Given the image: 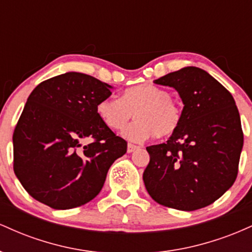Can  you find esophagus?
Returning <instances> with one entry per match:
<instances>
[{"label": "esophagus", "instance_id": "esophagus-1", "mask_svg": "<svg viewBox=\"0 0 252 252\" xmlns=\"http://www.w3.org/2000/svg\"><path fill=\"white\" fill-rule=\"evenodd\" d=\"M138 148H140V147L136 146V144H134V143H128V153L135 152V150L138 149Z\"/></svg>", "mask_w": 252, "mask_h": 252}]
</instances>
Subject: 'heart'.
Masks as SVG:
<instances>
[{"label": "heart", "instance_id": "1", "mask_svg": "<svg viewBox=\"0 0 252 252\" xmlns=\"http://www.w3.org/2000/svg\"><path fill=\"white\" fill-rule=\"evenodd\" d=\"M100 121L112 130L123 129L132 116L137 120L123 131L132 141H143L154 135L168 137L182 122V110L164 90L149 84L130 86L121 99L104 98L96 105Z\"/></svg>", "mask_w": 252, "mask_h": 252}]
</instances>
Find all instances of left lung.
Listing matches in <instances>:
<instances>
[{
    "instance_id": "left-lung-1",
    "label": "left lung",
    "mask_w": 252,
    "mask_h": 252,
    "mask_svg": "<svg viewBox=\"0 0 252 252\" xmlns=\"http://www.w3.org/2000/svg\"><path fill=\"white\" fill-rule=\"evenodd\" d=\"M174 88L184 110L166 143L147 147L143 173L149 195L163 206L194 211L215 202L238 174L243 130L232 94L199 67H184L154 80Z\"/></svg>"
}]
</instances>
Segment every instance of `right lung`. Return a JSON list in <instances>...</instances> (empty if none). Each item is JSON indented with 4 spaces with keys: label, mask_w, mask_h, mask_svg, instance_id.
I'll return each instance as SVG.
<instances>
[{
    "label": "right lung",
    "mask_w": 252,
    "mask_h": 252,
    "mask_svg": "<svg viewBox=\"0 0 252 252\" xmlns=\"http://www.w3.org/2000/svg\"><path fill=\"white\" fill-rule=\"evenodd\" d=\"M111 86L67 72L32 91L14 129V172L28 194L56 210L82 206L102 189L126 141L98 117Z\"/></svg>",
    "instance_id": "right-lung-1"
}]
</instances>
